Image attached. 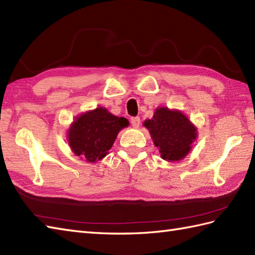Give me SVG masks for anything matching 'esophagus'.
Listing matches in <instances>:
<instances>
[{
    "label": "esophagus",
    "instance_id": "1",
    "mask_svg": "<svg viewBox=\"0 0 255 255\" xmlns=\"http://www.w3.org/2000/svg\"><path fill=\"white\" fill-rule=\"evenodd\" d=\"M130 123L134 128H138L140 126V118L139 117H132Z\"/></svg>",
    "mask_w": 255,
    "mask_h": 255
}]
</instances>
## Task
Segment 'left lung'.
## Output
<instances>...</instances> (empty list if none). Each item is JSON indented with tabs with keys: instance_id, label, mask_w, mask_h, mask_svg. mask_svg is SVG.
I'll return each mask as SVG.
<instances>
[{
	"instance_id": "obj_1",
	"label": "left lung",
	"mask_w": 255,
	"mask_h": 255,
	"mask_svg": "<svg viewBox=\"0 0 255 255\" xmlns=\"http://www.w3.org/2000/svg\"><path fill=\"white\" fill-rule=\"evenodd\" d=\"M143 125L159 148L161 158L167 161H178L187 155L197 133L186 116L166 107L158 108L153 118Z\"/></svg>"
}]
</instances>
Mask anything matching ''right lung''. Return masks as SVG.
Masks as SVG:
<instances>
[{
    "instance_id": "add662e5",
    "label": "right lung",
    "mask_w": 255,
    "mask_h": 255,
    "mask_svg": "<svg viewBox=\"0 0 255 255\" xmlns=\"http://www.w3.org/2000/svg\"><path fill=\"white\" fill-rule=\"evenodd\" d=\"M126 126V118L114 116L99 107L77 118L68 133L69 144L77 155L95 162L104 158L119 130Z\"/></svg>"
}]
</instances>
